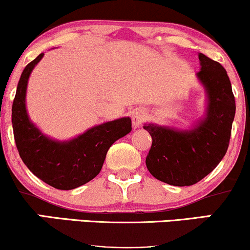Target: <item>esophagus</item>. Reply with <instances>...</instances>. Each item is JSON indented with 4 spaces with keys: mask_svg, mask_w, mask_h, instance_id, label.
Returning a JSON list of instances; mask_svg holds the SVG:
<instances>
[{
    "mask_svg": "<svg viewBox=\"0 0 250 250\" xmlns=\"http://www.w3.org/2000/svg\"><path fill=\"white\" fill-rule=\"evenodd\" d=\"M146 117H147V110L145 108L135 109L133 114H131V120H133L134 127H140L146 120Z\"/></svg>",
    "mask_w": 250,
    "mask_h": 250,
    "instance_id": "34e87169",
    "label": "esophagus"
}]
</instances>
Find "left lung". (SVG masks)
<instances>
[{"instance_id": "8db88e82", "label": "left lung", "mask_w": 250, "mask_h": 250, "mask_svg": "<svg viewBox=\"0 0 250 250\" xmlns=\"http://www.w3.org/2000/svg\"><path fill=\"white\" fill-rule=\"evenodd\" d=\"M196 74L207 96L205 115L189 129L145 123L153 143L146 159L155 179L185 187L216 168L227 153L235 116V97L227 71L219 62L199 54Z\"/></svg>"}]
</instances>
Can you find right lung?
<instances>
[{
	"label": "right lung",
	"instance_id": "obj_1",
	"mask_svg": "<svg viewBox=\"0 0 250 250\" xmlns=\"http://www.w3.org/2000/svg\"><path fill=\"white\" fill-rule=\"evenodd\" d=\"M43 55L40 54L31 61L20 77L11 109L14 137L20 156L31 173L51 187L70 190L101 171L108 149L131 131V120L121 117L101 123L68 141L43 134L30 121L25 104L29 76Z\"/></svg>",
	"mask_w": 250,
	"mask_h": 250
}]
</instances>
